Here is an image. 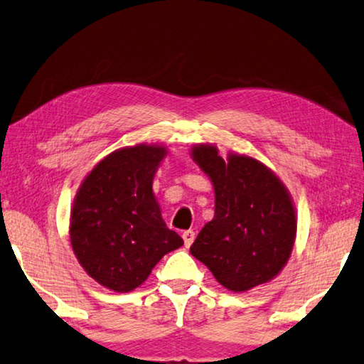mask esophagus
I'll return each instance as SVG.
<instances>
[{"instance_id": "1", "label": "esophagus", "mask_w": 364, "mask_h": 364, "mask_svg": "<svg viewBox=\"0 0 364 364\" xmlns=\"http://www.w3.org/2000/svg\"><path fill=\"white\" fill-rule=\"evenodd\" d=\"M182 238H183V242H186V247H190L193 243V240H195V232L192 229L183 230L182 232Z\"/></svg>"}]
</instances>
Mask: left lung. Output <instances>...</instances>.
I'll use <instances>...</instances> for the list:
<instances>
[{
    "mask_svg": "<svg viewBox=\"0 0 364 364\" xmlns=\"http://www.w3.org/2000/svg\"><path fill=\"white\" fill-rule=\"evenodd\" d=\"M192 158L214 187V218L190 247L216 281L247 291L272 281L287 264L296 235L295 206L287 187L258 159L200 143Z\"/></svg>",
    "mask_w": 364,
    "mask_h": 364,
    "instance_id": "obj_1",
    "label": "left lung"
}]
</instances>
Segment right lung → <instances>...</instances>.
I'll return each mask as SVG.
<instances>
[{
    "label": "right lung",
    "instance_id": "obj_1",
    "mask_svg": "<svg viewBox=\"0 0 364 364\" xmlns=\"http://www.w3.org/2000/svg\"><path fill=\"white\" fill-rule=\"evenodd\" d=\"M166 146L140 143L109 153L80 183L70 211L75 258L103 287L132 291L166 253L183 245L153 193Z\"/></svg>",
    "mask_w": 364,
    "mask_h": 364
}]
</instances>
